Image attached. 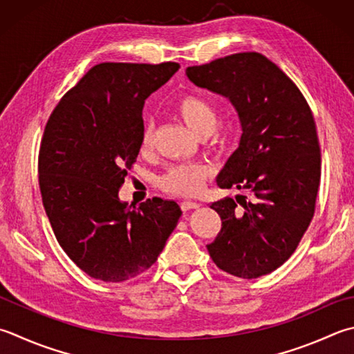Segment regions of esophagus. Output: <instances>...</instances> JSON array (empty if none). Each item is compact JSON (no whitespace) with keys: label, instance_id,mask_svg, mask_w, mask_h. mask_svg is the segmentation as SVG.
I'll return each mask as SVG.
<instances>
[{"label":"esophagus","instance_id":"esophagus-1","mask_svg":"<svg viewBox=\"0 0 354 354\" xmlns=\"http://www.w3.org/2000/svg\"><path fill=\"white\" fill-rule=\"evenodd\" d=\"M200 203L197 202H191V200H185V202L180 203V208H182L183 211H189V209H196L198 208Z\"/></svg>","mask_w":354,"mask_h":354}]
</instances>
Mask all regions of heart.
I'll return each instance as SVG.
<instances>
[{
	"instance_id": "b5f03b06",
	"label": "heart",
	"mask_w": 354,
	"mask_h": 354,
	"mask_svg": "<svg viewBox=\"0 0 354 354\" xmlns=\"http://www.w3.org/2000/svg\"><path fill=\"white\" fill-rule=\"evenodd\" d=\"M174 111L188 128L198 137H208L218 126V111L216 104L200 94H185L177 98ZM154 145V128L145 123L138 138V149L142 154H149ZM211 171L205 163L176 165L158 178V186L172 196H196L202 191Z\"/></svg>"
}]
</instances>
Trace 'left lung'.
Here are the masks:
<instances>
[{
    "mask_svg": "<svg viewBox=\"0 0 354 354\" xmlns=\"http://www.w3.org/2000/svg\"><path fill=\"white\" fill-rule=\"evenodd\" d=\"M186 75L234 104L242 137L217 185L254 197H226L211 205L222 228L206 248L231 276L270 274L296 251L315 216L321 146L313 112L291 78L262 53H232L191 66Z\"/></svg>",
    "mask_w": 354,
    "mask_h": 354,
    "instance_id": "1",
    "label": "left lung"
}]
</instances>
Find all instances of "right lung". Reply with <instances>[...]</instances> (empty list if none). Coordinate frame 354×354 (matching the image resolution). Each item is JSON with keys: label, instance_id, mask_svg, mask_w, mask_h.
Listing matches in <instances>:
<instances>
[{"label": "right lung", "instance_id": "1", "mask_svg": "<svg viewBox=\"0 0 354 354\" xmlns=\"http://www.w3.org/2000/svg\"><path fill=\"white\" fill-rule=\"evenodd\" d=\"M178 68L100 63L46 123L38 154L46 214L63 251L98 281L124 282L151 268L182 216L172 200L131 208L118 198L140 151L145 100Z\"/></svg>", "mask_w": 354, "mask_h": 354}]
</instances>
